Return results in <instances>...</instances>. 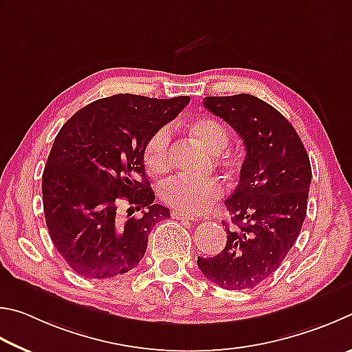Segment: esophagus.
Instances as JSON below:
<instances>
[{
	"label": "esophagus",
	"instance_id": "1",
	"mask_svg": "<svg viewBox=\"0 0 352 352\" xmlns=\"http://www.w3.org/2000/svg\"><path fill=\"white\" fill-rule=\"evenodd\" d=\"M170 214H171L173 219H184V221H190V223H195V221H196L193 217H190V214H186V213H182V212L173 210Z\"/></svg>",
	"mask_w": 352,
	"mask_h": 352
}]
</instances>
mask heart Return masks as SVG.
<instances>
[{
  "mask_svg": "<svg viewBox=\"0 0 352 352\" xmlns=\"http://www.w3.org/2000/svg\"><path fill=\"white\" fill-rule=\"evenodd\" d=\"M188 131L208 151L218 154L229 144V134L218 120L196 119L188 123ZM171 129L160 126L148 135L142 148V160L150 175H160L170 164ZM159 198L165 206L188 214H201L210 210L223 198L224 187L217 179L195 181L184 176H173L160 182Z\"/></svg>",
  "mask_w": 352,
  "mask_h": 352,
  "instance_id": "b5f03b06",
  "label": "heart"
}]
</instances>
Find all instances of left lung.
<instances>
[{"label":"left lung","instance_id":"1","mask_svg":"<svg viewBox=\"0 0 352 352\" xmlns=\"http://www.w3.org/2000/svg\"><path fill=\"white\" fill-rule=\"evenodd\" d=\"M204 107L235 129L245 146L239 182L226 199L232 223L224 250L198 256L207 280L252 289L280 267L306 218L312 179L303 142L285 116L250 94L206 97Z\"/></svg>","mask_w":352,"mask_h":352}]
</instances>
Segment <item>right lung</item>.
Returning a JSON list of instances; mask_svg holds the SVG:
<instances>
[{"label":"right lung","instance_id":"1","mask_svg":"<svg viewBox=\"0 0 352 352\" xmlns=\"http://www.w3.org/2000/svg\"><path fill=\"white\" fill-rule=\"evenodd\" d=\"M190 97L117 94L77 111L54 140L43 171V208L52 243L74 272L111 278L138 266L148 235L170 217L156 204L142 148ZM130 204L129 217L116 210ZM142 210L140 219L131 212Z\"/></svg>","mask_w":352,"mask_h":352}]
</instances>
